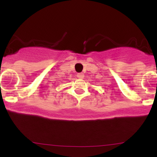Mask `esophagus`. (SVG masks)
<instances>
[{"instance_id": "34e87169", "label": "esophagus", "mask_w": 157, "mask_h": 157, "mask_svg": "<svg viewBox=\"0 0 157 157\" xmlns=\"http://www.w3.org/2000/svg\"><path fill=\"white\" fill-rule=\"evenodd\" d=\"M77 77H78L79 79H82L84 77V75L82 73H79V74H77Z\"/></svg>"}]
</instances>
